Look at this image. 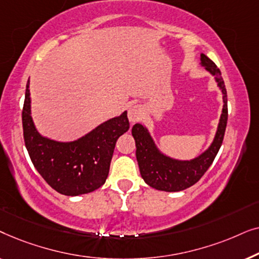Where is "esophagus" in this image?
I'll use <instances>...</instances> for the list:
<instances>
[{"label":"esophagus","instance_id":"esophagus-1","mask_svg":"<svg viewBox=\"0 0 259 259\" xmlns=\"http://www.w3.org/2000/svg\"><path fill=\"white\" fill-rule=\"evenodd\" d=\"M144 115V112L143 109H141L140 106L138 105H133L131 106L128 108V113H127V116H128V120L131 123H136L137 121H139L143 118Z\"/></svg>","mask_w":259,"mask_h":259}]
</instances>
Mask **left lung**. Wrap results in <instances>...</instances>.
<instances>
[{
	"instance_id": "left-lung-1",
	"label": "left lung",
	"mask_w": 259,
	"mask_h": 259,
	"mask_svg": "<svg viewBox=\"0 0 259 259\" xmlns=\"http://www.w3.org/2000/svg\"><path fill=\"white\" fill-rule=\"evenodd\" d=\"M199 65L213 76L223 95V108L214 138L206 150L192 159H176L162 152L155 144L145 125L136 123L132 136L136 140V155L144 182L159 191L178 192L192 186L199 180L213 162L224 139L228 122V95L221 70L205 54H200Z\"/></svg>"
}]
</instances>
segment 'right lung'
Listing matches in <instances>:
<instances>
[{"mask_svg":"<svg viewBox=\"0 0 259 259\" xmlns=\"http://www.w3.org/2000/svg\"><path fill=\"white\" fill-rule=\"evenodd\" d=\"M27 151L42 178L59 193L69 197L93 192L108 177L115 143L130 128L127 112L108 119L73 141L42 136L31 116L29 80L22 111Z\"/></svg>","mask_w":259,"mask_h":259,"instance_id":"obj_1","label":"right lung"}]
</instances>
